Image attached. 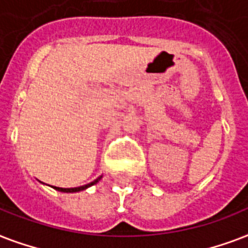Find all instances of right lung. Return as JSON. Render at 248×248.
Returning <instances> with one entry per match:
<instances>
[{"label":"right lung","instance_id":"obj_1","mask_svg":"<svg viewBox=\"0 0 248 248\" xmlns=\"http://www.w3.org/2000/svg\"><path fill=\"white\" fill-rule=\"evenodd\" d=\"M102 178V176L101 177L95 178L94 181H92L90 184H86V185L84 186H78V187H67V189H64V187H57V186H53L55 190H58V191H63V193H78V191H81V190H85L88 189V187H90V186H93L94 184H97L99 180Z\"/></svg>","mask_w":248,"mask_h":248}]
</instances>
